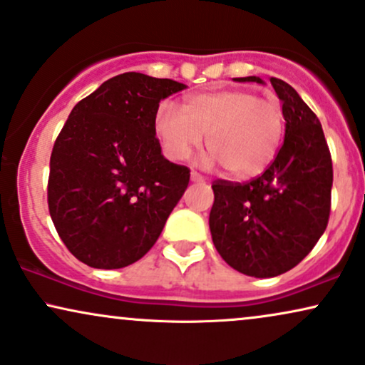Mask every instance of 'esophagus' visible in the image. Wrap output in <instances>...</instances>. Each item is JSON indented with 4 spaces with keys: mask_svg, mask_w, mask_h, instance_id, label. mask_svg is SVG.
Instances as JSON below:
<instances>
[{
    "mask_svg": "<svg viewBox=\"0 0 365 365\" xmlns=\"http://www.w3.org/2000/svg\"><path fill=\"white\" fill-rule=\"evenodd\" d=\"M191 181L192 182H205V178L200 173H196V170H192V173H191Z\"/></svg>",
    "mask_w": 365,
    "mask_h": 365,
    "instance_id": "obj_1",
    "label": "esophagus"
}]
</instances>
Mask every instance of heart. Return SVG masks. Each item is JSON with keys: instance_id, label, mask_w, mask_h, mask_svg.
Returning a JSON list of instances; mask_svg holds the SVG:
<instances>
[{"instance_id": "obj_1", "label": "heart", "mask_w": 365, "mask_h": 365, "mask_svg": "<svg viewBox=\"0 0 365 365\" xmlns=\"http://www.w3.org/2000/svg\"><path fill=\"white\" fill-rule=\"evenodd\" d=\"M155 132L165 154L181 160L208 135V150L235 178H250L271 164L284 133V111L274 100L245 89H222L187 98L179 108L162 101Z\"/></svg>"}]
</instances>
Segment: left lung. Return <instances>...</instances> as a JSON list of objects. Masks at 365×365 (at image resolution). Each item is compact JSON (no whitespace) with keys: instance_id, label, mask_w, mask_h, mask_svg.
Segmentation results:
<instances>
[{"instance_id":"left-lung-1","label":"left lung","mask_w":365,"mask_h":365,"mask_svg":"<svg viewBox=\"0 0 365 365\" xmlns=\"http://www.w3.org/2000/svg\"><path fill=\"white\" fill-rule=\"evenodd\" d=\"M238 81L262 83L255 76ZM282 101L284 142L262 174L245 182L217 179L210 230L222 259L252 277L296 267L325 232L334 165L318 116L284 81L271 78Z\"/></svg>"}]
</instances>
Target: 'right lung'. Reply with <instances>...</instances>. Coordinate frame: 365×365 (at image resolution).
I'll use <instances>...</instances> for the list:
<instances>
[{
    "mask_svg": "<svg viewBox=\"0 0 365 365\" xmlns=\"http://www.w3.org/2000/svg\"><path fill=\"white\" fill-rule=\"evenodd\" d=\"M184 84L140 73L105 81L57 135L48 213L67 250L94 269H120L154 247L190 182L155 137L160 100Z\"/></svg>",
    "mask_w": 365,
    "mask_h": 365,
    "instance_id": "add662e5",
    "label": "right lung"
}]
</instances>
